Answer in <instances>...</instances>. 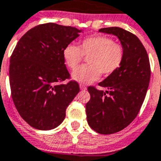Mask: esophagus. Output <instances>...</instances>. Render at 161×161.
Listing matches in <instances>:
<instances>
[{
  "label": "esophagus",
  "mask_w": 161,
  "mask_h": 161,
  "mask_svg": "<svg viewBox=\"0 0 161 161\" xmlns=\"http://www.w3.org/2000/svg\"><path fill=\"white\" fill-rule=\"evenodd\" d=\"M79 87H80L81 90H86V89H87L86 86L83 85V84H82V83H80V84H79Z\"/></svg>",
  "instance_id": "esophagus-1"
}]
</instances>
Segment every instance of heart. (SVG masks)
<instances>
[{
	"instance_id": "1",
	"label": "heart",
	"mask_w": 161,
	"mask_h": 161,
	"mask_svg": "<svg viewBox=\"0 0 161 161\" xmlns=\"http://www.w3.org/2000/svg\"><path fill=\"white\" fill-rule=\"evenodd\" d=\"M62 56L70 69L74 70L88 57V65L82 66L72 73V78L82 83H90L113 74L121 67L125 58V48L113 39L104 35L89 36L80 41L79 45H67Z\"/></svg>"
}]
</instances>
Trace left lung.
Masks as SVG:
<instances>
[{"label": "left lung", "instance_id": "1", "mask_svg": "<svg viewBox=\"0 0 161 161\" xmlns=\"http://www.w3.org/2000/svg\"><path fill=\"white\" fill-rule=\"evenodd\" d=\"M99 31L117 36L125 48L121 67L99 83L108 90H99L94 86L88 88V123L98 133L112 134L124 129L138 116L149 88L150 64L145 48L135 34L119 27Z\"/></svg>", "mask_w": 161, "mask_h": 161}]
</instances>
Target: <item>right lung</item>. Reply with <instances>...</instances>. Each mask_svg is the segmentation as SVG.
<instances>
[{
  "instance_id": "right-lung-1",
  "label": "right lung",
  "mask_w": 161,
  "mask_h": 161,
  "mask_svg": "<svg viewBox=\"0 0 161 161\" xmlns=\"http://www.w3.org/2000/svg\"><path fill=\"white\" fill-rule=\"evenodd\" d=\"M80 32L53 23L40 24L21 38L12 52L9 67L12 100L21 117L35 129L58 127L80 90L75 80L61 83L70 79L62 51Z\"/></svg>"
}]
</instances>
